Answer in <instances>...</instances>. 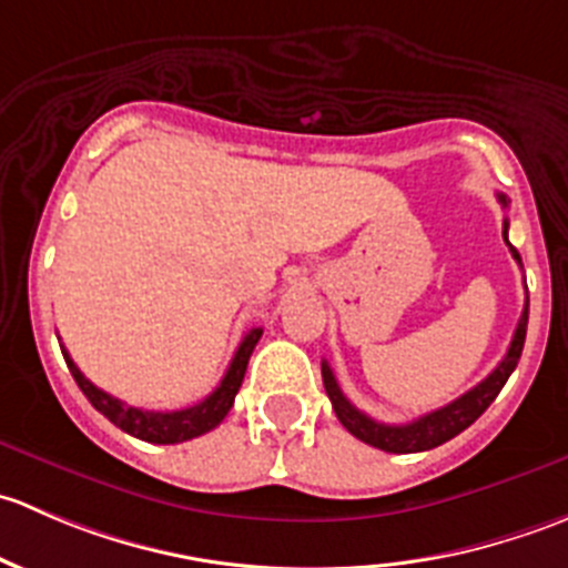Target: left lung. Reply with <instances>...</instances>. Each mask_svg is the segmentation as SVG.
<instances>
[{
    "mask_svg": "<svg viewBox=\"0 0 568 568\" xmlns=\"http://www.w3.org/2000/svg\"><path fill=\"white\" fill-rule=\"evenodd\" d=\"M497 200H500L503 209H506L508 205L506 194H497ZM503 239H506V244H508V220L503 222ZM508 250H511L514 261L523 266V257H519V252L514 250L511 244H508ZM525 332H528V302H525L523 318H519L511 346H508L506 357L500 359V365H497V368L491 371V374L486 376L480 385H475L473 390L464 393L462 398L450 400L448 406L428 412V415L417 417V420L404 423V426H387V423H379V420H374V417L365 415V412H359L357 406H354L352 400L343 395L341 387H337V379H335V374H332V368L326 359L321 363L324 390H326V395H329L332 409H335L337 420L346 426L348 434H354L357 439H363L365 445H374V448L387 450V454H420V450H432V448H437V445L454 439L456 434H462L464 428L473 426V423L478 420L486 409H489V404L497 398V393L503 390V385H506L508 376H511L514 368H517L519 357H523Z\"/></svg>",
    "mask_w": 568,
    "mask_h": 568,
    "instance_id": "8db88e82",
    "label": "left lung"
}]
</instances>
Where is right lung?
I'll use <instances>...</instances> for the list:
<instances>
[{
	"label": "right lung",
	"mask_w": 568,
	"mask_h": 568,
	"mask_svg": "<svg viewBox=\"0 0 568 568\" xmlns=\"http://www.w3.org/2000/svg\"><path fill=\"white\" fill-rule=\"evenodd\" d=\"M261 335H263L261 326H255V329H250L247 335H244L242 346H239V352L233 354L231 368H227V374L222 376L220 387H216L209 398L189 406V409H175V412H151V409H136V406L123 404L120 398H114V395H109L101 390V387H95L90 379H84V374L77 368V363H73L71 354L65 352V346L60 348H62V357H65L68 363V371H71V376L77 379L79 390L88 395L90 404H93L101 415L109 417L120 432L131 434V437L136 439H145V443H153V445H175V443H186V439L200 437V434L211 432V428H216L222 420H225L233 400H236L239 387H242L244 374H247L252 348H255V343L261 341Z\"/></svg>",
	"instance_id": "1"
}]
</instances>
